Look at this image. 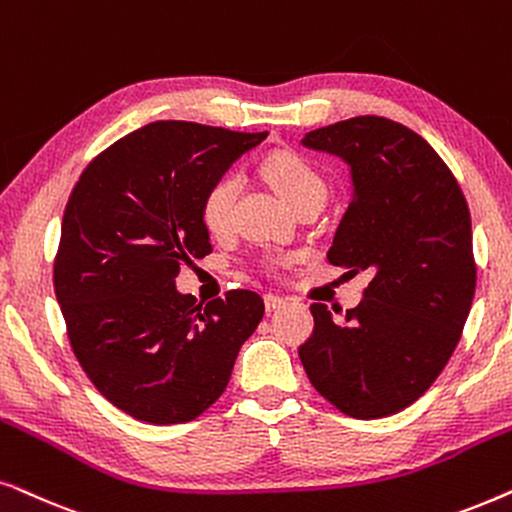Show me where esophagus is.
Instances as JSON below:
<instances>
[{"label": "esophagus", "instance_id": "obj_1", "mask_svg": "<svg viewBox=\"0 0 512 512\" xmlns=\"http://www.w3.org/2000/svg\"><path fill=\"white\" fill-rule=\"evenodd\" d=\"M285 304V297H281V295H264V306H267V311H276V309H281V306Z\"/></svg>", "mask_w": 512, "mask_h": 512}]
</instances>
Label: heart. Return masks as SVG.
I'll return each mask as SVG.
<instances>
[{
	"mask_svg": "<svg viewBox=\"0 0 512 512\" xmlns=\"http://www.w3.org/2000/svg\"><path fill=\"white\" fill-rule=\"evenodd\" d=\"M264 175L285 201L297 203L311 192H325V180L311 163L295 154H274L264 161ZM241 192V180L236 175H222L215 180L201 201V220L213 234H224L234 220V206Z\"/></svg>",
	"mask_w": 512,
	"mask_h": 512,
	"instance_id": "b5f03b06",
	"label": "heart"
}]
</instances>
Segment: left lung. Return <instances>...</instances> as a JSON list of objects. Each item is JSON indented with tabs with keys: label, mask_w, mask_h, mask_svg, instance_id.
Segmentation results:
<instances>
[{
	"label": "left lung",
	"mask_w": 512,
	"mask_h": 512,
	"mask_svg": "<svg viewBox=\"0 0 512 512\" xmlns=\"http://www.w3.org/2000/svg\"><path fill=\"white\" fill-rule=\"evenodd\" d=\"M299 145L349 166L351 201L327 260L372 276L344 320L311 304L316 327L299 360L337 410L388 417L431 388L466 325L475 295L466 199L435 149L391 119L339 121Z\"/></svg>",
	"instance_id": "left-lung-1"
}]
</instances>
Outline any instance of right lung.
Segmentation results:
<instances>
[{
  "instance_id": "1",
  "label": "right lung",
  "mask_w": 512,
  "mask_h": 512,
  "mask_svg": "<svg viewBox=\"0 0 512 512\" xmlns=\"http://www.w3.org/2000/svg\"><path fill=\"white\" fill-rule=\"evenodd\" d=\"M269 133L154 121L88 163L67 201L53 285L95 388L147 424H185L224 393L264 316L252 290L206 306L175 276L206 257L201 201Z\"/></svg>"
}]
</instances>
